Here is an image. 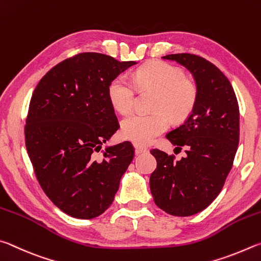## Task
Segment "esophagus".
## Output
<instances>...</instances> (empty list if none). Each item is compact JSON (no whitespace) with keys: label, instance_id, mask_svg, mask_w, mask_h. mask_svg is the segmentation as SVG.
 Returning <instances> with one entry per match:
<instances>
[{"label":"esophagus","instance_id":"obj_1","mask_svg":"<svg viewBox=\"0 0 261 261\" xmlns=\"http://www.w3.org/2000/svg\"><path fill=\"white\" fill-rule=\"evenodd\" d=\"M149 150L144 147H135V154L136 156H139V154H142V153H147Z\"/></svg>","mask_w":261,"mask_h":261}]
</instances>
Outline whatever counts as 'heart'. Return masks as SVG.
<instances>
[{"label":"heart","mask_w":261,"mask_h":261,"mask_svg":"<svg viewBox=\"0 0 261 261\" xmlns=\"http://www.w3.org/2000/svg\"><path fill=\"white\" fill-rule=\"evenodd\" d=\"M141 89L157 91L152 105L153 113H133L121 121V138L138 145H147L166 130L168 120L179 122L189 117L197 100V87L185 77L184 72L164 62H152L141 66L134 74ZM136 87L127 76L118 75L110 82L109 99L121 113L134 105Z\"/></svg>","instance_id":"heart-1"}]
</instances>
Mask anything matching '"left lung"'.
I'll list each match as a JSON object with an SVG mask.
<instances>
[{"label": "left lung", "instance_id": "obj_1", "mask_svg": "<svg viewBox=\"0 0 261 261\" xmlns=\"http://www.w3.org/2000/svg\"><path fill=\"white\" fill-rule=\"evenodd\" d=\"M163 58L190 71L197 100L188 119L166 135L187 156L174 161L158 149L150 151L157 161L150 190L163 211L189 217L206 208L225 185L239 147L240 109L230 81L211 62L191 54Z\"/></svg>", "mask_w": 261, "mask_h": 261}]
</instances>
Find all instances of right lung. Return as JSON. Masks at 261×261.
I'll return each mask as SVG.
<instances>
[{
	"label": "right lung",
	"instance_id": "1",
	"mask_svg": "<svg viewBox=\"0 0 261 261\" xmlns=\"http://www.w3.org/2000/svg\"><path fill=\"white\" fill-rule=\"evenodd\" d=\"M136 62L82 53L54 66L32 95L25 143L36 179L64 213L93 219L107 211L134 158L132 143L97 152L119 128L110 82Z\"/></svg>",
	"mask_w": 261,
	"mask_h": 261
}]
</instances>
